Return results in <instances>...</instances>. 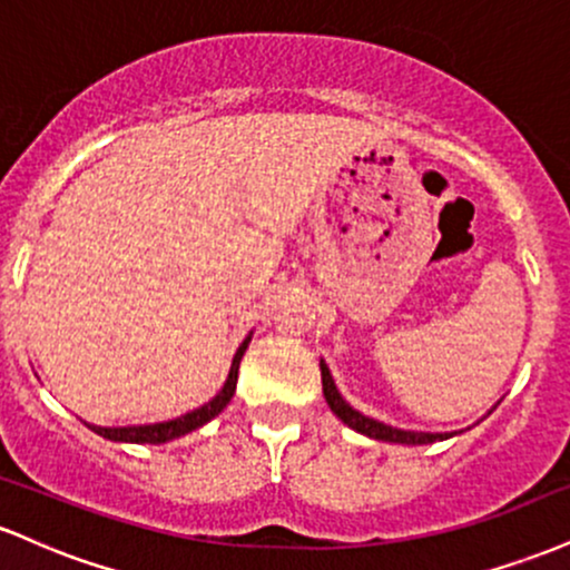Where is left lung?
Listing matches in <instances>:
<instances>
[{
  "instance_id": "8db88e82",
  "label": "left lung",
  "mask_w": 570,
  "mask_h": 570,
  "mask_svg": "<svg viewBox=\"0 0 570 570\" xmlns=\"http://www.w3.org/2000/svg\"><path fill=\"white\" fill-rule=\"evenodd\" d=\"M322 385H324V399L326 404H330V410L335 412L340 421L345 423V426L358 431V434L370 436V440H381V442H394V444H431V442H442V440H450V436L461 434V431H450V434H431V431H407V429H394L389 426V423H381L375 421V417L370 415H362L358 410H353L348 402H345L343 394L337 391L335 385V377H332L330 367H326V362L322 358ZM493 412V410H490Z\"/></svg>"
}]
</instances>
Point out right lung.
I'll use <instances>...</instances> for the list:
<instances>
[{
	"mask_svg": "<svg viewBox=\"0 0 570 570\" xmlns=\"http://www.w3.org/2000/svg\"><path fill=\"white\" fill-rule=\"evenodd\" d=\"M254 332H248L244 343L238 345L235 351L230 372H227V381L222 385V391L214 399H208L206 404H200L198 410L187 412V415L174 417V421H163V423H144V426H96V423H85L94 434L104 436V440H112V442H130V444H163V442H171L179 440V436L189 434V431L206 426L212 417H217L222 410L230 404V399L235 394V383H238V367H240V358L252 343Z\"/></svg>",
	"mask_w": 570,
	"mask_h": 570,
	"instance_id": "obj_1",
	"label": "right lung"
}]
</instances>
